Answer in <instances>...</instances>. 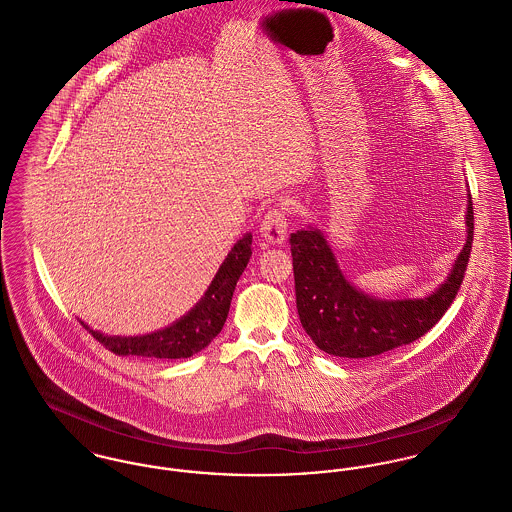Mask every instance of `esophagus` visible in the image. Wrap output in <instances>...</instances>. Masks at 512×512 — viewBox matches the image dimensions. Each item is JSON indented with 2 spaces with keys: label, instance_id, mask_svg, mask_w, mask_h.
Returning <instances> with one entry per match:
<instances>
[{
  "label": "esophagus",
  "instance_id": "obj_1",
  "mask_svg": "<svg viewBox=\"0 0 512 512\" xmlns=\"http://www.w3.org/2000/svg\"><path fill=\"white\" fill-rule=\"evenodd\" d=\"M261 236L265 237L269 243H284L286 234H288V222H286V214L280 208H271L263 222H261Z\"/></svg>",
  "mask_w": 512,
  "mask_h": 512
}]
</instances>
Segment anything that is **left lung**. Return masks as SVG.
Here are the masks:
<instances>
[{"label":"left lung","mask_w":512,"mask_h":512,"mask_svg":"<svg viewBox=\"0 0 512 512\" xmlns=\"http://www.w3.org/2000/svg\"><path fill=\"white\" fill-rule=\"evenodd\" d=\"M466 243L450 273L423 298L386 300L358 290L315 226L290 236L296 308L315 345L341 358H368L423 337L450 308L468 267L473 241L472 195L466 208Z\"/></svg>","instance_id":"1"}]
</instances>
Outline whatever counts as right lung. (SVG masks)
Returning <instances> with one entry per match:
<instances>
[{"mask_svg":"<svg viewBox=\"0 0 512 512\" xmlns=\"http://www.w3.org/2000/svg\"><path fill=\"white\" fill-rule=\"evenodd\" d=\"M251 234L239 237L228 257L212 278L204 296L197 304L171 325L146 335H105L91 329L85 321L81 325L109 351L120 356H148V358H189L210 345L222 331L230 312L237 280L251 259Z\"/></svg>","mask_w":512,"mask_h":512,"instance_id":"add662e5","label":"right lung"}]
</instances>
